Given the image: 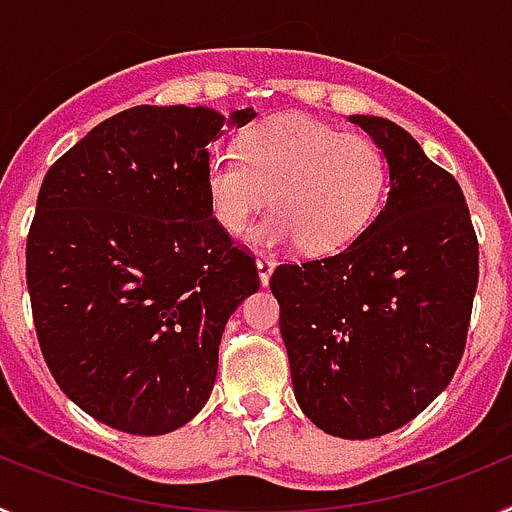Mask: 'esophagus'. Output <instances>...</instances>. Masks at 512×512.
I'll return each mask as SVG.
<instances>
[{"label":"esophagus","instance_id":"esophagus-1","mask_svg":"<svg viewBox=\"0 0 512 512\" xmlns=\"http://www.w3.org/2000/svg\"><path fill=\"white\" fill-rule=\"evenodd\" d=\"M274 259H269V256H259V259H256V269H259V279H261V284H269V279H271V271H274Z\"/></svg>","mask_w":512,"mask_h":512}]
</instances>
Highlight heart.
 Wrapping results in <instances>:
<instances>
[{"label":"heart","instance_id":"obj_1","mask_svg":"<svg viewBox=\"0 0 512 512\" xmlns=\"http://www.w3.org/2000/svg\"><path fill=\"white\" fill-rule=\"evenodd\" d=\"M387 169L372 140L307 115H274L238 135V158L212 153L205 166L210 215L241 235L269 192L274 210L251 233L256 246L300 243L330 253L351 243L382 202Z\"/></svg>","mask_w":512,"mask_h":512}]
</instances>
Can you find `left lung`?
<instances>
[{"mask_svg":"<svg viewBox=\"0 0 512 512\" xmlns=\"http://www.w3.org/2000/svg\"><path fill=\"white\" fill-rule=\"evenodd\" d=\"M390 169L387 202L341 253L279 264L271 292L302 413L351 441L392 433L454 377L479 277L459 182L392 120L351 115Z\"/></svg>","mask_w":512,"mask_h":512,"instance_id":"obj_1","label":"left lung"}]
</instances>
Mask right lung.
I'll use <instances>...</instances> for the list:
<instances>
[{
  "label": "right lung",
  "mask_w": 512,
  "mask_h": 512,
  "mask_svg": "<svg viewBox=\"0 0 512 512\" xmlns=\"http://www.w3.org/2000/svg\"><path fill=\"white\" fill-rule=\"evenodd\" d=\"M253 107L230 112L243 128ZM210 107L140 104L99 122L40 184L27 289L63 395L135 436L205 408L228 318L259 289L253 256L212 220Z\"/></svg>",
  "instance_id": "add662e5"
}]
</instances>
